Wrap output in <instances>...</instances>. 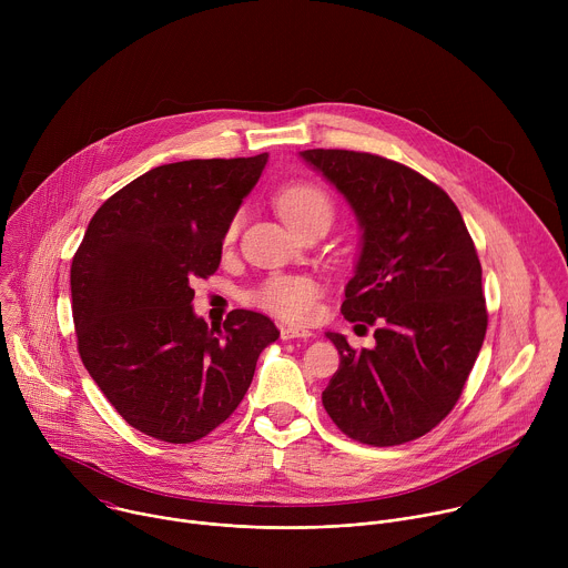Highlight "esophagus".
Masks as SVG:
<instances>
[{"label": "esophagus", "mask_w": 568, "mask_h": 568, "mask_svg": "<svg viewBox=\"0 0 568 568\" xmlns=\"http://www.w3.org/2000/svg\"><path fill=\"white\" fill-rule=\"evenodd\" d=\"M307 337H312V333L305 331V328H294V326H283V328H281V339H283V342L307 339Z\"/></svg>", "instance_id": "1"}]
</instances>
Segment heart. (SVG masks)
<instances>
[{
	"instance_id": "obj_1",
	"label": "heart",
	"mask_w": 568,
	"mask_h": 568,
	"mask_svg": "<svg viewBox=\"0 0 568 568\" xmlns=\"http://www.w3.org/2000/svg\"><path fill=\"white\" fill-rule=\"evenodd\" d=\"M278 211L287 224L296 226L312 217H333V202L318 186L298 184L290 186L278 195ZM240 226V217L235 215L226 226V240H233ZM318 296V285L307 276H272L267 278L254 294L252 301L285 318V321H307L314 314Z\"/></svg>"
}]
</instances>
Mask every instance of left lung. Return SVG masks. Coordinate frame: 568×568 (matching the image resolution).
<instances>
[{
    "mask_svg": "<svg viewBox=\"0 0 568 568\" xmlns=\"http://www.w3.org/2000/svg\"><path fill=\"white\" fill-rule=\"evenodd\" d=\"M301 156L348 200L362 252L342 314L375 328V348L339 333V371L321 393L353 440L390 447L432 432L458 402L488 331L480 263L449 195L397 161L355 150Z\"/></svg>",
    "mask_w": 568,
    "mask_h": 568,
    "instance_id": "left-lung-1",
    "label": "left lung"
}]
</instances>
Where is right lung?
<instances>
[{"instance_id":"right-lung-1","label":"right lung","mask_w":568,"mask_h":568,"mask_svg":"<svg viewBox=\"0 0 568 568\" xmlns=\"http://www.w3.org/2000/svg\"><path fill=\"white\" fill-rule=\"evenodd\" d=\"M267 152L156 166L94 213L71 263L78 353L121 418L164 443H193L245 397L278 339L261 312L209 328L193 283L215 274L226 226L261 180Z\"/></svg>"}]
</instances>
